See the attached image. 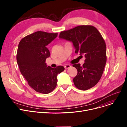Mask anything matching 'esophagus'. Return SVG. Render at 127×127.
Returning a JSON list of instances; mask_svg holds the SVG:
<instances>
[{
	"mask_svg": "<svg viewBox=\"0 0 127 127\" xmlns=\"http://www.w3.org/2000/svg\"><path fill=\"white\" fill-rule=\"evenodd\" d=\"M70 67H71V66H70V65H69V64H66V65H65L64 66V68H65V69H68V68H70Z\"/></svg>",
	"mask_w": 127,
	"mask_h": 127,
	"instance_id": "1",
	"label": "esophagus"
}]
</instances>
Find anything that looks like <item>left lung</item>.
Masks as SVG:
<instances>
[{"label": "left lung", "instance_id": "8db88e82", "mask_svg": "<svg viewBox=\"0 0 127 127\" xmlns=\"http://www.w3.org/2000/svg\"><path fill=\"white\" fill-rule=\"evenodd\" d=\"M59 38L71 42L75 53L84 55L85 63L73 65L78 71L73 79L78 89L85 91L100 80L106 62V45L98 30L93 26L82 25L60 33Z\"/></svg>", "mask_w": 127, "mask_h": 127}]
</instances>
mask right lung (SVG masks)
<instances>
[{"instance_id":"add662e5","label":"right lung","mask_w":127,"mask_h":127,"mask_svg":"<svg viewBox=\"0 0 127 127\" xmlns=\"http://www.w3.org/2000/svg\"><path fill=\"white\" fill-rule=\"evenodd\" d=\"M57 36V33L37 31L22 38L18 44L16 60L21 74L31 88L42 94L55 89L57 76L64 70L62 66L53 68L45 62L50 57L47 46Z\"/></svg>"}]
</instances>
